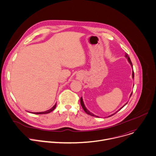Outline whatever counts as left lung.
<instances>
[{
    "mask_svg": "<svg viewBox=\"0 0 156 156\" xmlns=\"http://www.w3.org/2000/svg\"><path fill=\"white\" fill-rule=\"evenodd\" d=\"M125 57L127 58V59H128V62L130 63V64L131 65V66H132V67H133V64H132V62H131V59H130V58H129V56H128V55L127 54V53H126L125 54ZM132 76H133V78L134 79V71H133V73H132ZM133 93V92H132ZM132 93L131 94V95H130V97H131V95H132ZM80 104H81V106H82V108L83 109V110L85 111V112L87 113V114H88V115H91V116H95V117H98L97 116H96V115H94L92 113H91V112H90L87 108H85V105H84V103H83V100H82V98L81 97L80 98ZM128 103V102H127ZM127 103H126V104L124 105V106H123L122 108H121L119 110H118L117 112H118V111H119L121 109H122V108H123L126 104H127ZM117 112H115V113H113V114H112V115H110V116H109L108 117H110V116H113V115H114L115 113H117Z\"/></svg>",
    "mask_w": 156,
    "mask_h": 156,
    "instance_id": "obj_1",
    "label": "left lung"
}]
</instances>
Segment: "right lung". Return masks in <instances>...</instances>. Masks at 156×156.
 <instances>
[{
    "mask_svg": "<svg viewBox=\"0 0 156 156\" xmlns=\"http://www.w3.org/2000/svg\"><path fill=\"white\" fill-rule=\"evenodd\" d=\"M56 107V104H55L53 107H52L51 109H49V110H47V111L43 112H34V113H34V114H46V113H50L51 112L53 111V110L55 109Z\"/></svg>",
    "mask_w": 156,
    "mask_h": 156,
    "instance_id": "obj_1",
    "label": "right lung"
}]
</instances>
